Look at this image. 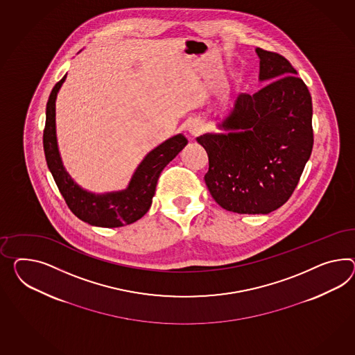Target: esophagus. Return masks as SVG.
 I'll return each mask as SVG.
<instances>
[{
	"label": "esophagus",
	"instance_id": "34e87169",
	"mask_svg": "<svg viewBox=\"0 0 355 355\" xmlns=\"http://www.w3.org/2000/svg\"><path fill=\"white\" fill-rule=\"evenodd\" d=\"M187 131H188V134H189L191 137H198V135H200V134L203 132V125H202V122H200V121L194 119V121H191V123L188 125Z\"/></svg>",
	"mask_w": 355,
	"mask_h": 355
}]
</instances>
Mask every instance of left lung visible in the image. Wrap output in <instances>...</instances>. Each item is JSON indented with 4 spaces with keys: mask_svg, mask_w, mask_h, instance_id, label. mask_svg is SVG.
I'll return each instance as SVG.
<instances>
[{
    "mask_svg": "<svg viewBox=\"0 0 355 355\" xmlns=\"http://www.w3.org/2000/svg\"><path fill=\"white\" fill-rule=\"evenodd\" d=\"M260 82L254 95L239 94L218 122L224 132L197 141L209 155L205 182L223 209L266 215L291 197L313 149L309 90L283 58L257 47Z\"/></svg>",
    "mask_w": 355,
    "mask_h": 355,
    "instance_id": "left-lung-1",
    "label": "left lung"
}]
</instances>
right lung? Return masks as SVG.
<instances>
[{
  "instance_id": "add662e5",
  "label": "right lung",
  "mask_w": 355,
  "mask_h": 355,
  "mask_svg": "<svg viewBox=\"0 0 355 355\" xmlns=\"http://www.w3.org/2000/svg\"><path fill=\"white\" fill-rule=\"evenodd\" d=\"M67 74L58 82L46 105L44 150L46 162L64 200L73 214L82 221L101 227H119L132 224L148 212L155 197L158 178L164 167L188 144L182 134L167 139L155 146L137 166L123 191L92 193L81 188L64 167L59 153L55 123V101Z\"/></svg>"
}]
</instances>
